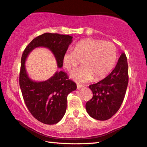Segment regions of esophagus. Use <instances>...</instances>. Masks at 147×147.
I'll return each mask as SVG.
<instances>
[{
    "label": "esophagus",
    "instance_id": "34e87169",
    "mask_svg": "<svg viewBox=\"0 0 147 147\" xmlns=\"http://www.w3.org/2000/svg\"><path fill=\"white\" fill-rule=\"evenodd\" d=\"M83 86L82 85H81V84H79V83H78V84H77V87H78V89H81V88H82Z\"/></svg>",
    "mask_w": 147,
    "mask_h": 147
}]
</instances>
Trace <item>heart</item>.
Here are the masks:
<instances>
[{"mask_svg":"<svg viewBox=\"0 0 147 147\" xmlns=\"http://www.w3.org/2000/svg\"><path fill=\"white\" fill-rule=\"evenodd\" d=\"M117 49L110 41L87 39L78 42L73 51H67L63 56L62 64L68 72H72L80 64L83 66L72 74L77 82L85 83L106 78L116 64Z\"/></svg>","mask_w":147,"mask_h":147,"instance_id":"heart-1","label":"heart"}]
</instances>
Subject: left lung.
I'll list each match as a JSON object with an SVG mask.
<instances>
[{
  "label": "left lung",
  "instance_id": "obj_1",
  "mask_svg": "<svg viewBox=\"0 0 147 147\" xmlns=\"http://www.w3.org/2000/svg\"><path fill=\"white\" fill-rule=\"evenodd\" d=\"M128 81L127 60L123 52L111 73L102 80L89 86L93 94L85 105L89 116L102 121L112 118L123 102Z\"/></svg>",
  "mask_w": 147,
  "mask_h": 147
}]
</instances>
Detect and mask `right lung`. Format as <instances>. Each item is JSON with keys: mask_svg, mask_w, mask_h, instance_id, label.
I'll use <instances>...</instances> for the list:
<instances>
[{"mask_svg": "<svg viewBox=\"0 0 147 147\" xmlns=\"http://www.w3.org/2000/svg\"><path fill=\"white\" fill-rule=\"evenodd\" d=\"M72 38L67 35L45 33L31 40L22 54L19 83L24 100L32 116L45 124H55L62 119L66 113L67 96L75 91L77 85L62 71L56 72L45 81H33L26 73L25 62L33 49L43 47L50 49L55 56L58 67H62L63 56Z\"/></svg>", "mask_w": 147, "mask_h": 147, "instance_id": "1", "label": "right lung"}]
</instances>
